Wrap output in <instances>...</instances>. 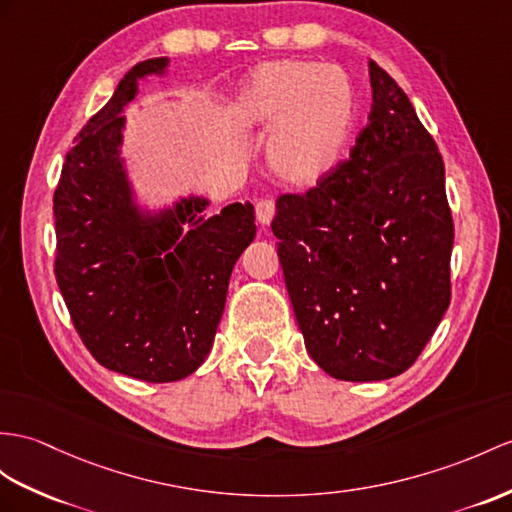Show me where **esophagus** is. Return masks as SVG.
I'll return each instance as SVG.
<instances>
[{
	"label": "esophagus",
	"instance_id": "1",
	"mask_svg": "<svg viewBox=\"0 0 512 512\" xmlns=\"http://www.w3.org/2000/svg\"><path fill=\"white\" fill-rule=\"evenodd\" d=\"M273 215H276V202H273V199H260L256 204V219L263 223V226H269Z\"/></svg>",
	"mask_w": 512,
	"mask_h": 512
}]
</instances>
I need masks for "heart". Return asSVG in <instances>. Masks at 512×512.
Returning a JSON list of instances; mask_svg holds the SVG:
<instances>
[{"mask_svg":"<svg viewBox=\"0 0 512 512\" xmlns=\"http://www.w3.org/2000/svg\"><path fill=\"white\" fill-rule=\"evenodd\" d=\"M232 117L243 128L271 132L267 162L284 182L310 186L341 165L358 126L350 76L310 60H269L236 89Z\"/></svg>","mask_w":512,"mask_h":512,"instance_id":"1","label":"heart"}]
</instances>
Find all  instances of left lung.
<instances>
[{"instance_id":"left-lung-1","label":"left lung","mask_w":512,"mask_h":512,"mask_svg":"<svg viewBox=\"0 0 512 512\" xmlns=\"http://www.w3.org/2000/svg\"><path fill=\"white\" fill-rule=\"evenodd\" d=\"M369 121L330 176L280 195L271 230L308 354L336 380L395 378L450 306L445 165L408 95L369 60Z\"/></svg>"}]
</instances>
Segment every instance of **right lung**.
Here are the masks:
<instances>
[{
  "label": "right lung",
  "instance_id": "1",
  "mask_svg": "<svg viewBox=\"0 0 512 512\" xmlns=\"http://www.w3.org/2000/svg\"><path fill=\"white\" fill-rule=\"evenodd\" d=\"M169 58L134 65L69 149L54 193L58 289L99 365L145 382H176L204 363L226 306L234 263L254 241V206L202 215L208 199L182 197L143 213L121 160L139 80Z\"/></svg>",
  "mask_w": 512,
  "mask_h": 512
}]
</instances>
